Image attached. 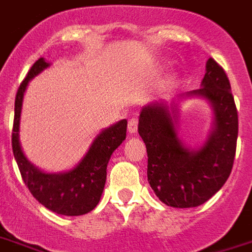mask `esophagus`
<instances>
[{
  "mask_svg": "<svg viewBox=\"0 0 252 252\" xmlns=\"http://www.w3.org/2000/svg\"><path fill=\"white\" fill-rule=\"evenodd\" d=\"M127 130L130 134H135L138 130V121L135 118H131L128 121L127 125Z\"/></svg>",
  "mask_w": 252,
  "mask_h": 252,
  "instance_id": "esophagus-1",
  "label": "esophagus"
}]
</instances>
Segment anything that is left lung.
Returning <instances> with one entry per match:
<instances>
[{"label":"left lung","instance_id":"8db88e82","mask_svg":"<svg viewBox=\"0 0 252 252\" xmlns=\"http://www.w3.org/2000/svg\"><path fill=\"white\" fill-rule=\"evenodd\" d=\"M202 88L181 98H202L214 114L213 128L196 149L178 137L177 102H153L143 106L138 133L147 150V181L164 205L189 209L203 205L230 177L236 150L238 111L230 81L213 58L206 63Z\"/></svg>","mask_w":252,"mask_h":252}]
</instances>
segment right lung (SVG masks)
Here are the masks:
<instances>
[{
	"instance_id": "1",
	"label": "right lung",
	"mask_w": 252,
	"mask_h": 252,
	"mask_svg": "<svg viewBox=\"0 0 252 252\" xmlns=\"http://www.w3.org/2000/svg\"><path fill=\"white\" fill-rule=\"evenodd\" d=\"M43 58L34 62L26 78L20 85L14 103V125L11 133L13 154L21 177L32 195L56 214L77 217L90 213L101 199L106 182V169L111 154L126 138L127 121L122 119L102 130L78 164L63 173H46L35 167L22 151L20 143V121L26 88L32 79L49 67Z\"/></svg>"
}]
</instances>
